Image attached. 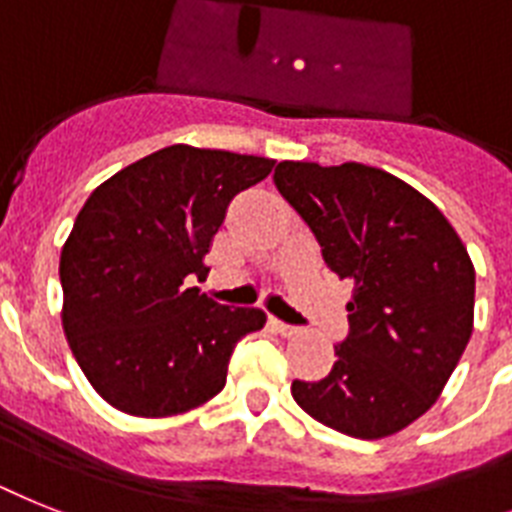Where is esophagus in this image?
Wrapping results in <instances>:
<instances>
[{"label":"esophagus","mask_w":512,"mask_h":512,"mask_svg":"<svg viewBox=\"0 0 512 512\" xmlns=\"http://www.w3.org/2000/svg\"><path fill=\"white\" fill-rule=\"evenodd\" d=\"M273 326H276L278 334H284V336H294V334H299V328H297V326H289V323L278 321V318H273Z\"/></svg>","instance_id":"esophagus-1"}]
</instances>
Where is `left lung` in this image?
Here are the masks:
<instances>
[{
  "mask_svg": "<svg viewBox=\"0 0 512 512\" xmlns=\"http://www.w3.org/2000/svg\"><path fill=\"white\" fill-rule=\"evenodd\" d=\"M273 181L355 284L339 360L321 381H294L292 397L355 439L397 434L439 400L471 339L468 249L431 199L381 168L284 160Z\"/></svg>",
  "mask_w": 512,
  "mask_h": 512,
  "instance_id": "8db88e82",
  "label": "left lung"
}]
</instances>
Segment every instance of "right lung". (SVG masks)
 Masks as SVG:
<instances>
[{"label": "right lung", "mask_w": 512, "mask_h": 512, "mask_svg": "<svg viewBox=\"0 0 512 512\" xmlns=\"http://www.w3.org/2000/svg\"><path fill=\"white\" fill-rule=\"evenodd\" d=\"M276 160L173 144L131 162L81 207L60 255L62 328L83 376L120 413L168 418L226 386L260 307H228L186 286L228 202Z\"/></svg>", "instance_id": "right-lung-1"}]
</instances>
